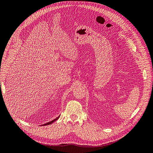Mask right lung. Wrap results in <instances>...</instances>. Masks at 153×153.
Masks as SVG:
<instances>
[{
	"label": "right lung",
	"instance_id": "add662e5",
	"mask_svg": "<svg viewBox=\"0 0 153 153\" xmlns=\"http://www.w3.org/2000/svg\"><path fill=\"white\" fill-rule=\"evenodd\" d=\"M59 118V116L58 117H57L56 119H55L54 120H53V121H50V122H49V123H46V124H43L44 126H46V125H49V124H52L53 122H55V121H57V120ZM43 126V125H42Z\"/></svg>",
	"mask_w": 153,
	"mask_h": 153
}]
</instances>
